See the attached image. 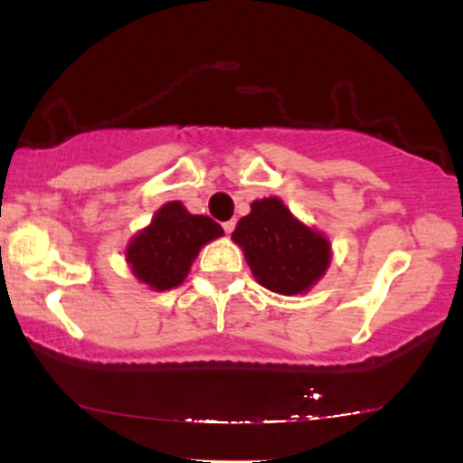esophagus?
Wrapping results in <instances>:
<instances>
[{
    "label": "esophagus",
    "mask_w": 463,
    "mask_h": 463,
    "mask_svg": "<svg viewBox=\"0 0 463 463\" xmlns=\"http://www.w3.org/2000/svg\"><path fill=\"white\" fill-rule=\"evenodd\" d=\"M222 226H224L226 235H231V232L235 231V220H228V222H224V224H222Z\"/></svg>",
    "instance_id": "34e87169"
}]
</instances>
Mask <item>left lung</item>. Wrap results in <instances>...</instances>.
<instances>
[{
  "instance_id": "obj_1",
  "label": "left lung",
  "mask_w": 463,
  "mask_h": 463,
  "mask_svg": "<svg viewBox=\"0 0 463 463\" xmlns=\"http://www.w3.org/2000/svg\"><path fill=\"white\" fill-rule=\"evenodd\" d=\"M232 241L243 250L252 276L280 296L307 294L331 265V241L291 213L283 200H254L239 220Z\"/></svg>"
}]
</instances>
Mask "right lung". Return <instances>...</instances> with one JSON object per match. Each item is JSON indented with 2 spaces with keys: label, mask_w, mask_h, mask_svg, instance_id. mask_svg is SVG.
Listing matches in <instances>:
<instances>
[{
  "label": "right lung",
  "mask_w": 463,
  "mask_h": 463,
  "mask_svg": "<svg viewBox=\"0 0 463 463\" xmlns=\"http://www.w3.org/2000/svg\"><path fill=\"white\" fill-rule=\"evenodd\" d=\"M224 235L222 226L206 215H194L183 202L163 204L146 228L126 246V263L154 291L183 285L202 246Z\"/></svg>",
  "instance_id": "1"
}]
</instances>
